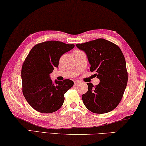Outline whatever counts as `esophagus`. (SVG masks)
Returning <instances> with one entry per match:
<instances>
[{
    "instance_id": "esophagus-1",
    "label": "esophagus",
    "mask_w": 146,
    "mask_h": 146,
    "mask_svg": "<svg viewBox=\"0 0 146 146\" xmlns=\"http://www.w3.org/2000/svg\"><path fill=\"white\" fill-rule=\"evenodd\" d=\"M80 82V81H79V80H75V82H74V84L75 85H76V84H79Z\"/></svg>"
}]
</instances>
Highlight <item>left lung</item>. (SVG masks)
I'll return each mask as SVG.
<instances>
[{"mask_svg":"<svg viewBox=\"0 0 146 146\" xmlns=\"http://www.w3.org/2000/svg\"><path fill=\"white\" fill-rule=\"evenodd\" d=\"M76 47L86 53L90 71H95L100 81L95 87L87 83L88 91L82 97L84 104L92 112H110L121 102L128 82L123 52L114 43L102 38L76 44Z\"/></svg>","mask_w":146,"mask_h":146,"instance_id":"8db88e82","label":"left lung"}]
</instances>
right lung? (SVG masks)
I'll use <instances>...</instances> for the list:
<instances>
[{"mask_svg":"<svg viewBox=\"0 0 146 146\" xmlns=\"http://www.w3.org/2000/svg\"><path fill=\"white\" fill-rule=\"evenodd\" d=\"M74 47V44L48 41L31 49L22 66V80L23 96L34 109L50 113L62 107L64 94L74 83L69 79L53 83L50 74L58 67L60 57Z\"/></svg>","mask_w":146,"mask_h":146,"instance_id":"1","label":"right lung"}]
</instances>
